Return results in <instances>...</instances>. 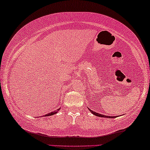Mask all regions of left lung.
<instances>
[{
  "label": "left lung",
  "instance_id": "left-lung-1",
  "mask_svg": "<svg viewBox=\"0 0 150 150\" xmlns=\"http://www.w3.org/2000/svg\"><path fill=\"white\" fill-rule=\"evenodd\" d=\"M89 110H90V111L91 112V113H93V115H96V116H98V117H108V118H112V117H113V116H112V117H110V116H106V115H101V114H99V113H98V112H94V111H93V110H90L89 108Z\"/></svg>",
  "mask_w": 150,
  "mask_h": 150
}]
</instances>
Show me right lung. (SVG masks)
Wrapping results in <instances>:
<instances>
[{"label": "right lung", "mask_w": 150, "mask_h": 150, "mask_svg": "<svg viewBox=\"0 0 150 150\" xmlns=\"http://www.w3.org/2000/svg\"><path fill=\"white\" fill-rule=\"evenodd\" d=\"M59 109H58V110H57V111H55V110H54V111H53V112H50V113H48V114H46V115H44V116H50V115H54L55 113H57V112H58L59 111Z\"/></svg>", "instance_id": "1"}]
</instances>
